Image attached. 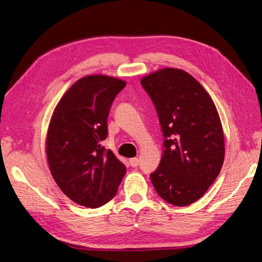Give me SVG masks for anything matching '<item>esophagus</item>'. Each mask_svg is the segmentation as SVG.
<instances>
[{"label":"esophagus","instance_id":"obj_1","mask_svg":"<svg viewBox=\"0 0 262 262\" xmlns=\"http://www.w3.org/2000/svg\"><path fill=\"white\" fill-rule=\"evenodd\" d=\"M139 164H140V161H139L138 158H131L130 159V166L132 168H137L139 166Z\"/></svg>","mask_w":262,"mask_h":262}]
</instances>
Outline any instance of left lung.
Listing matches in <instances>:
<instances>
[{"mask_svg": "<svg viewBox=\"0 0 262 262\" xmlns=\"http://www.w3.org/2000/svg\"><path fill=\"white\" fill-rule=\"evenodd\" d=\"M141 84L156 108L164 137L151 183L171 205L193 204L217 179L224 160L217 108L205 89L181 69L158 70L144 77Z\"/></svg>", "mask_w": 262, "mask_h": 262, "instance_id": "1", "label": "left lung"}]
</instances>
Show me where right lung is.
<instances>
[{
	"label": "right lung",
	"instance_id": "add662e5",
	"mask_svg": "<svg viewBox=\"0 0 262 262\" xmlns=\"http://www.w3.org/2000/svg\"><path fill=\"white\" fill-rule=\"evenodd\" d=\"M124 86L113 77H84L61 97L52 116L47 138L51 173L66 196L88 208L110 202L127 170L102 146L108 114Z\"/></svg>",
	"mask_w": 262,
	"mask_h": 262
}]
</instances>
